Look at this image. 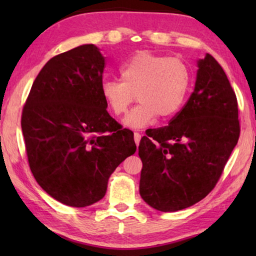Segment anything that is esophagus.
<instances>
[{
  "label": "esophagus",
  "instance_id": "obj_1",
  "mask_svg": "<svg viewBox=\"0 0 256 256\" xmlns=\"http://www.w3.org/2000/svg\"><path fill=\"white\" fill-rule=\"evenodd\" d=\"M140 140H141V134L138 132H134V141H136V146H138V144H140Z\"/></svg>",
  "mask_w": 256,
  "mask_h": 256
}]
</instances>
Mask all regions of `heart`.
<instances>
[{
  "label": "heart",
  "instance_id": "heart-1",
  "mask_svg": "<svg viewBox=\"0 0 256 256\" xmlns=\"http://www.w3.org/2000/svg\"><path fill=\"white\" fill-rule=\"evenodd\" d=\"M120 80H106L100 94L112 115L120 116L128 106L138 105L123 120L125 126L142 128L159 116L167 120L180 112L192 86V72L177 58L140 50L120 68Z\"/></svg>",
  "mask_w": 256,
  "mask_h": 256
}]
</instances>
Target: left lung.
Masks as SVG:
<instances>
[{
    "label": "left lung",
    "mask_w": 256,
    "mask_h": 256,
    "mask_svg": "<svg viewBox=\"0 0 256 256\" xmlns=\"http://www.w3.org/2000/svg\"><path fill=\"white\" fill-rule=\"evenodd\" d=\"M194 92L167 126L152 128L138 146L140 196L154 209L174 212L196 204L222 176L240 138L236 94L214 56L198 60Z\"/></svg>",
    "instance_id": "1"
}]
</instances>
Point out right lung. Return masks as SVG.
<instances>
[{
  "mask_svg": "<svg viewBox=\"0 0 256 256\" xmlns=\"http://www.w3.org/2000/svg\"><path fill=\"white\" fill-rule=\"evenodd\" d=\"M105 58L81 45L52 58L21 116L30 170L47 194L84 208L105 196L110 176L136 150L132 131L108 114L100 94Z\"/></svg>",
  "mask_w": 256,
  "mask_h": 256,
  "instance_id": "right-lung-1",
  "label": "right lung"
}]
</instances>
